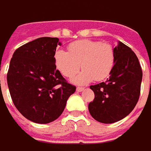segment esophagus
<instances>
[{"mask_svg":"<svg viewBox=\"0 0 151 151\" xmlns=\"http://www.w3.org/2000/svg\"><path fill=\"white\" fill-rule=\"evenodd\" d=\"M84 90V88H83V87H78L77 88V92H82Z\"/></svg>","mask_w":151,"mask_h":151,"instance_id":"34e87169","label":"esophagus"}]
</instances>
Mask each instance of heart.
I'll return each instance as SVG.
<instances>
[{"label": "heart", "instance_id": "1", "mask_svg": "<svg viewBox=\"0 0 151 151\" xmlns=\"http://www.w3.org/2000/svg\"><path fill=\"white\" fill-rule=\"evenodd\" d=\"M55 64L60 73L72 78L83 68L73 83L83 85L94 79L101 81L111 73L115 63V52L108 42L93 40H79L68 46V52L58 49L54 54Z\"/></svg>", "mask_w": 151, "mask_h": 151}]
</instances>
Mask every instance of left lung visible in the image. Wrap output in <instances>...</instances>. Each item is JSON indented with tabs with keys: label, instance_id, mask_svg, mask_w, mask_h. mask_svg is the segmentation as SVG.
I'll list each match as a JSON object with an SVG mask.
<instances>
[{
	"label": "left lung",
	"instance_id": "obj_1",
	"mask_svg": "<svg viewBox=\"0 0 151 151\" xmlns=\"http://www.w3.org/2000/svg\"><path fill=\"white\" fill-rule=\"evenodd\" d=\"M115 63L109 78L90 88L94 99L88 104L95 120L115 123L126 117L137 104L142 81V69L137 56L130 47L119 42L114 48Z\"/></svg>",
	"mask_w": 151,
	"mask_h": 151
}]
</instances>
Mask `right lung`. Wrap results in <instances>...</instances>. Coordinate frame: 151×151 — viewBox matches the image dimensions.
<instances>
[{
	"label": "right lung",
	"mask_w": 151,
	"mask_h": 151,
	"mask_svg": "<svg viewBox=\"0 0 151 151\" xmlns=\"http://www.w3.org/2000/svg\"><path fill=\"white\" fill-rule=\"evenodd\" d=\"M57 37H40L15 51L10 62L7 84L14 105L24 117L37 124L57 119L68 99L76 91L56 69Z\"/></svg>",
	"instance_id": "1"
}]
</instances>
